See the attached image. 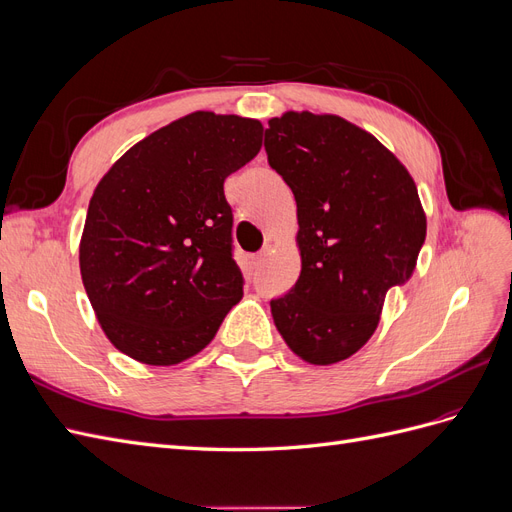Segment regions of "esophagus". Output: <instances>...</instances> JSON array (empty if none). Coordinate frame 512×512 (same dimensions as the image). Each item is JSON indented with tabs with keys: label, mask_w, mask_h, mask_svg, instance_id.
I'll list each match as a JSON object with an SVG mask.
<instances>
[{
	"label": "esophagus",
	"mask_w": 512,
	"mask_h": 512,
	"mask_svg": "<svg viewBox=\"0 0 512 512\" xmlns=\"http://www.w3.org/2000/svg\"><path fill=\"white\" fill-rule=\"evenodd\" d=\"M265 256H267V252H265V250L258 252V254H254V256H250V265H252V269H260V267H262V262H265Z\"/></svg>",
	"instance_id": "34e87169"
}]
</instances>
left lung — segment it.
<instances>
[{
    "mask_svg": "<svg viewBox=\"0 0 512 512\" xmlns=\"http://www.w3.org/2000/svg\"><path fill=\"white\" fill-rule=\"evenodd\" d=\"M269 166L297 200L301 275L271 299L303 361L348 359L374 335L386 292L410 280L427 222L416 185L369 132L335 115L286 113L265 130Z\"/></svg>",
    "mask_w": 512,
    "mask_h": 512,
    "instance_id": "8db88e82",
    "label": "left lung"
}]
</instances>
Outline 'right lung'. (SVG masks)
Listing matches in <instances>:
<instances>
[{
  "label": "right lung",
  "instance_id": "1",
  "mask_svg": "<svg viewBox=\"0 0 512 512\" xmlns=\"http://www.w3.org/2000/svg\"><path fill=\"white\" fill-rule=\"evenodd\" d=\"M262 123L198 111L134 145L89 200L81 275L113 346L147 365L203 350L243 294L224 181Z\"/></svg>",
  "mask_w": 512,
  "mask_h": 512
}]
</instances>
